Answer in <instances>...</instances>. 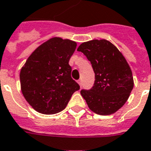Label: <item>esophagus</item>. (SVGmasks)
<instances>
[{
    "instance_id": "34e87169",
    "label": "esophagus",
    "mask_w": 151,
    "mask_h": 151,
    "mask_svg": "<svg viewBox=\"0 0 151 151\" xmlns=\"http://www.w3.org/2000/svg\"><path fill=\"white\" fill-rule=\"evenodd\" d=\"M78 83H79V84H80V87H82V80H78Z\"/></svg>"
}]
</instances>
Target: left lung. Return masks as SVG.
<instances>
[{"label":"left lung","instance_id":"obj_1","mask_svg":"<svg viewBox=\"0 0 151 151\" xmlns=\"http://www.w3.org/2000/svg\"><path fill=\"white\" fill-rule=\"evenodd\" d=\"M77 51L91 63L95 83L90 90L80 91L93 112L108 115L124 105L134 87L132 71L119 50L106 40L84 42Z\"/></svg>","mask_w":151,"mask_h":151}]
</instances>
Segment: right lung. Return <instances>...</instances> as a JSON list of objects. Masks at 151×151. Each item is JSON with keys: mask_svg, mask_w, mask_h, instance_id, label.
I'll return each instance as SVG.
<instances>
[{"mask_svg": "<svg viewBox=\"0 0 151 151\" xmlns=\"http://www.w3.org/2000/svg\"><path fill=\"white\" fill-rule=\"evenodd\" d=\"M70 40L54 37L32 53L20 70L24 97L34 110L45 114L63 111L80 89L71 76L69 60L76 48Z\"/></svg>", "mask_w": 151, "mask_h": 151, "instance_id": "add662e5", "label": "right lung"}]
</instances>
